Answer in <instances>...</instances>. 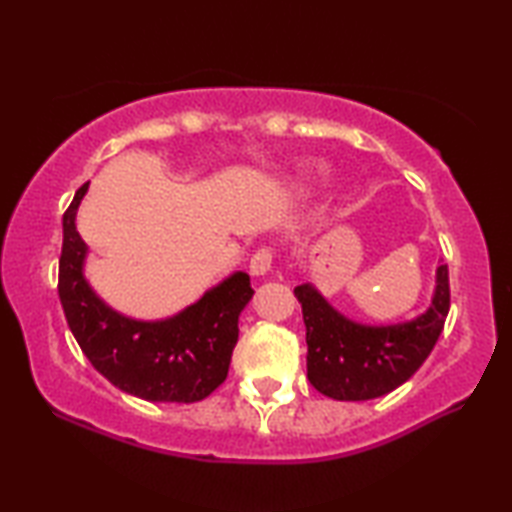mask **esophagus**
<instances>
[{"instance_id": "1", "label": "esophagus", "mask_w": 512, "mask_h": 512, "mask_svg": "<svg viewBox=\"0 0 512 512\" xmlns=\"http://www.w3.org/2000/svg\"><path fill=\"white\" fill-rule=\"evenodd\" d=\"M273 259H275V248H271V246L259 248L257 253L250 257V273L264 275L266 271H271Z\"/></svg>"}]
</instances>
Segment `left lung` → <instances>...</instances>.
Returning a JSON list of instances; mask_svg holds the SVG:
<instances>
[{
    "instance_id": "1",
    "label": "left lung",
    "mask_w": 512,
    "mask_h": 512,
    "mask_svg": "<svg viewBox=\"0 0 512 512\" xmlns=\"http://www.w3.org/2000/svg\"><path fill=\"white\" fill-rule=\"evenodd\" d=\"M307 327V377L318 393L341 402L375 400L402 386L429 357L449 311V271L438 266L427 314L402 325L352 323L309 284L293 289Z\"/></svg>"
}]
</instances>
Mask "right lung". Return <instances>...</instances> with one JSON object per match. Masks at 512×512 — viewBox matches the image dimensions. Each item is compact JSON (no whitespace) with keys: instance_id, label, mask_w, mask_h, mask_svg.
<instances>
[{"instance_id":"add662e5","label":"right lung","mask_w":512,"mask_h":512,"mask_svg":"<svg viewBox=\"0 0 512 512\" xmlns=\"http://www.w3.org/2000/svg\"><path fill=\"white\" fill-rule=\"evenodd\" d=\"M88 183L76 189L63 214L58 296L67 325L85 357L110 384L151 402L192 404L228 377L239 339V314L253 298L246 273L207 291L183 314L160 323H137L108 309L83 280L85 244L74 216Z\"/></svg>"}]
</instances>
